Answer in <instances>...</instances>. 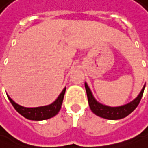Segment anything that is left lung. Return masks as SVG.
<instances>
[{
  "label": "left lung",
  "mask_w": 148,
  "mask_h": 148,
  "mask_svg": "<svg viewBox=\"0 0 148 148\" xmlns=\"http://www.w3.org/2000/svg\"><path fill=\"white\" fill-rule=\"evenodd\" d=\"M145 86H146V84L143 86V89L138 94V96L132 102H130L126 104L121 105V106H118V107H110V106L104 105L96 100L92 95V92L90 90L88 85L87 84V82H85V88H86V92H87L88 100L91 110L92 111V113L95 114L96 115L102 117L103 119H107V120H121V119L126 117L132 112L135 110V109L139 104L141 99L143 97Z\"/></svg>",
  "instance_id": "8db88e82"
}]
</instances>
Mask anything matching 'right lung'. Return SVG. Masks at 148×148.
<instances>
[{"instance_id": "obj_1", "label": "right lung", "mask_w": 148, "mask_h": 148, "mask_svg": "<svg viewBox=\"0 0 148 148\" xmlns=\"http://www.w3.org/2000/svg\"><path fill=\"white\" fill-rule=\"evenodd\" d=\"M65 92H66V88L62 90V92H60L58 98L52 103H50L49 105L34 107V108H27V107L21 106L12 100L9 97V95H7V94L6 95H7L8 99L11 102V103L14 107V109L20 114H22L23 117H25L27 120H31V121H44V120L50 119L58 114L60 108H61V104L63 102Z\"/></svg>"}]
</instances>
